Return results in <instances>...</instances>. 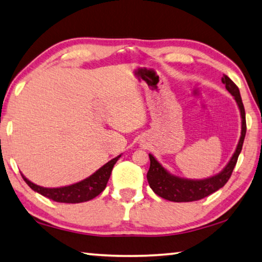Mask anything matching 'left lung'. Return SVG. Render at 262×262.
Instances as JSON below:
<instances>
[{"instance_id":"1","label":"left lung","mask_w":262,"mask_h":262,"mask_svg":"<svg viewBox=\"0 0 262 262\" xmlns=\"http://www.w3.org/2000/svg\"><path fill=\"white\" fill-rule=\"evenodd\" d=\"M222 82L225 84L227 90L231 94L241 110L243 126H242V136L237 145L236 152L233 154L231 161L220 174L205 180H188L181 179L178 177L171 176L168 172L159 164L152 155H149L150 158V167L147 173V179L150 187L156 193L158 196H161L165 200L173 202H190L198 201L201 199L208 196L216 190L223 187L228 183L230 177L232 174V171L236 166L238 156L242 151L244 139L246 134V119H245V108H244L241 92L238 86L230 79L227 75H223Z\"/></svg>"}]
</instances>
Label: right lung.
Returning <instances> with one entry per match:
<instances>
[{
  "mask_svg": "<svg viewBox=\"0 0 262 262\" xmlns=\"http://www.w3.org/2000/svg\"><path fill=\"white\" fill-rule=\"evenodd\" d=\"M120 156L113 158L112 161L106 163L104 166H101L98 171L95 172L94 174L89 177V178L79 181L77 184L66 186V187L60 188H45L40 186L31 183L25 177L21 174L26 184H28L34 192L43 195L51 200L55 202H63V203H79L85 202L89 200L98 196L106 187V184L110 179L111 172L114 164L117 163Z\"/></svg>",
  "mask_w": 262,
  "mask_h": 262,
  "instance_id": "obj_1",
  "label": "right lung"
}]
</instances>
